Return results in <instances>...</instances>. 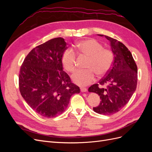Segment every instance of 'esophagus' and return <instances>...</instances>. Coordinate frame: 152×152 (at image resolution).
<instances>
[{
	"instance_id": "34e87169",
	"label": "esophagus",
	"mask_w": 152,
	"mask_h": 152,
	"mask_svg": "<svg viewBox=\"0 0 152 152\" xmlns=\"http://www.w3.org/2000/svg\"><path fill=\"white\" fill-rule=\"evenodd\" d=\"M80 91L81 92H86L87 88H86V87H80Z\"/></svg>"
}]
</instances>
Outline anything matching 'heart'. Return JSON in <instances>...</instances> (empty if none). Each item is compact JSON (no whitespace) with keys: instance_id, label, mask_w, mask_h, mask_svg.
I'll return each mask as SVG.
<instances>
[{"instance_id":"1","label":"heart","mask_w":152,"mask_h":152,"mask_svg":"<svg viewBox=\"0 0 152 152\" xmlns=\"http://www.w3.org/2000/svg\"><path fill=\"white\" fill-rule=\"evenodd\" d=\"M78 52L89 58L87 70H79L73 73V81L80 86H86L94 82L96 73L103 76L110 71L113 61V54L111 50L103 48L102 44L93 39H86L76 45ZM77 53L74 49L69 48L63 53L62 65L69 72H74L76 68Z\"/></svg>"}]
</instances>
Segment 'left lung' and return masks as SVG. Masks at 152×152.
I'll list each match as a JSON object with an SVG mask.
<instances>
[{
    "mask_svg": "<svg viewBox=\"0 0 152 152\" xmlns=\"http://www.w3.org/2000/svg\"><path fill=\"white\" fill-rule=\"evenodd\" d=\"M104 37L110 42L114 55L112 66L99 84L91 86L88 91L97 93L102 100L98 107L93 108L94 111L112 115L125 107L136 91L137 69L132 54L125 45L108 36ZM99 85H107V87H99Z\"/></svg>",
    "mask_w": 152,
    "mask_h": 152,
    "instance_id": "obj_1",
    "label": "left lung"
}]
</instances>
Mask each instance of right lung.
I'll return each mask as SVG.
<instances>
[{
    "label": "right lung",
    "mask_w": 152,
    "mask_h": 152,
    "mask_svg": "<svg viewBox=\"0 0 152 152\" xmlns=\"http://www.w3.org/2000/svg\"><path fill=\"white\" fill-rule=\"evenodd\" d=\"M67 44L61 37L50 39L32 49L19 73L22 97L40 115L52 118L65 111L71 96L80 93L63 70L62 56Z\"/></svg>",
    "instance_id": "right-lung-1"
}]
</instances>
